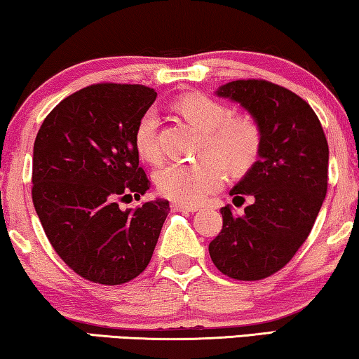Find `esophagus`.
Instances as JSON below:
<instances>
[{"label": "esophagus", "instance_id": "obj_1", "mask_svg": "<svg viewBox=\"0 0 359 359\" xmlns=\"http://www.w3.org/2000/svg\"><path fill=\"white\" fill-rule=\"evenodd\" d=\"M173 209L175 210H180V212H197V210H199V207L189 205V204H183V202H175Z\"/></svg>", "mask_w": 359, "mask_h": 359}]
</instances>
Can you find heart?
<instances>
[{"label": "heart", "instance_id": "1", "mask_svg": "<svg viewBox=\"0 0 359 359\" xmlns=\"http://www.w3.org/2000/svg\"><path fill=\"white\" fill-rule=\"evenodd\" d=\"M176 108L191 124L204 131L202 154L217 155L233 171H246L256 163L262 149V131L249 115H231L214 98L189 93L176 102ZM158 116L154 108L139 116L134 128V147L144 160L157 162ZM225 167L218 158L191 163H168L155 173L158 191L183 204H199L225 183Z\"/></svg>", "mask_w": 359, "mask_h": 359}]
</instances>
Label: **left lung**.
Returning a JSON list of instances; mask_svg holds the SVG:
<instances>
[{
    "label": "left lung",
    "mask_w": 359,
    "mask_h": 359,
    "mask_svg": "<svg viewBox=\"0 0 359 359\" xmlns=\"http://www.w3.org/2000/svg\"><path fill=\"white\" fill-rule=\"evenodd\" d=\"M215 93L240 103L262 131L257 162L230 191L236 207L249 204L243 214L222 207V231L209 244L222 273L252 282L287 266L309 236L327 192L329 145L309 103L282 86L241 79Z\"/></svg>",
    "instance_id": "1"
}]
</instances>
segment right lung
<instances>
[{
  "instance_id": "right-lung-1",
  "label": "right lung",
  "mask_w": 359,
  "mask_h": 359,
  "mask_svg": "<svg viewBox=\"0 0 359 359\" xmlns=\"http://www.w3.org/2000/svg\"><path fill=\"white\" fill-rule=\"evenodd\" d=\"M157 92L139 84H93L60 102L34 144L32 201L56 254L82 278L123 285L149 266L165 199L119 209L150 188L134 128Z\"/></svg>"
}]
</instances>
